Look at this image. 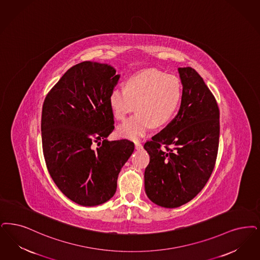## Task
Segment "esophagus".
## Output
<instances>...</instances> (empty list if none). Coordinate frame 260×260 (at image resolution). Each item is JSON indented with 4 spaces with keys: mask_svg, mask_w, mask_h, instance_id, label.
Instances as JSON below:
<instances>
[{
    "mask_svg": "<svg viewBox=\"0 0 260 260\" xmlns=\"http://www.w3.org/2000/svg\"><path fill=\"white\" fill-rule=\"evenodd\" d=\"M135 149H136V150H141V149L143 148V146L141 144V142H139V141H135Z\"/></svg>",
    "mask_w": 260,
    "mask_h": 260,
    "instance_id": "1",
    "label": "esophagus"
}]
</instances>
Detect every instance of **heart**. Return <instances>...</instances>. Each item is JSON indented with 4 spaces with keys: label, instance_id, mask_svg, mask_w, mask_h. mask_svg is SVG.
I'll return each mask as SVG.
<instances>
[{
    "label": "heart",
    "instance_id": "1",
    "mask_svg": "<svg viewBox=\"0 0 260 260\" xmlns=\"http://www.w3.org/2000/svg\"><path fill=\"white\" fill-rule=\"evenodd\" d=\"M183 93L181 80L157 70H146L132 75L125 88L115 87L109 104L115 118L125 119L134 109L137 112L118 127V134L128 139H138L151 125H165L180 104Z\"/></svg>",
    "mask_w": 260,
    "mask_h": 260
}]
</instances>
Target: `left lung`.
<instances>
[{
    "instance_id": "1",
    "label": "left lung",
    "mask_w": 260,
    "mask_h": 260,
    "mask_svg": "<svg viewBox=\"0 0 260 260\" xmlns=\"http://www.w3.org/2000/svg\"><path fill=\"white\" fill-rule=\"evenodd\" d=\"M183 84L175 118L146 141L150 162L145 191L156 205L180 207L206 185L218 156L219 109L214 94L192 68L178 69Z\"/></svg>"
}]
</instances>
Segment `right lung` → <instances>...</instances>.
<instances>
[{
    "instance_id": "1",
    "label": "right lung",
    "mask_w": 260,
    "mask_h": 260,
    "mask_svg": "<svg viewBox=\"0 0 260 260\" xmlns=\"http://www.w3.org/2000/svg\"><path fill=\"white\" fill-rule=\"evenodd\" d=\"M120 78L106 63L79 62L46 94L42 105V152L56 186L82 206L112 198L134 142L108 141L114 129L109 95Z\"/></svg>"
}]
</instances>
